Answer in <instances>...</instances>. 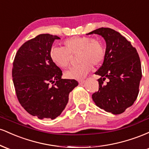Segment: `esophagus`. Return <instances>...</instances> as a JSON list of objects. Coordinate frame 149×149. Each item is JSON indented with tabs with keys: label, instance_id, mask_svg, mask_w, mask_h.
<instances>
[{
	"label": "esophagus",
	"instance_id": "esophagus-1",
	"mask_svg": "<svg viewBox=\"0 0 149 149\" xmlns=\"http://www.w3.org/2000/svg\"><path fill=\"white\" fill-rule=\"evenodd\" d=\"M85 80H78V83H79V84H83V83H84Z\"/></svg>",
	"mask_w": 149,
	"mask_h": 149
}]
</instances>
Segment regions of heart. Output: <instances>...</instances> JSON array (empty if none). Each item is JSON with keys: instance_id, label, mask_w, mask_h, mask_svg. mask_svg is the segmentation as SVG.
I'll list each match as a JSON object with an SVG mask.
<instances>
[{"instance_id": "b5f03b06", "label": "heart", "mask_w": 149, "mask_h": 149, "mask_svg": "<svg viewBox=\"0 0 149 149\" xmlns=\"http://www.w3.org/2000/svg\"><path fill=\"white\" fill-rule=\"evenodd\" d=\"M63 47H54L49 52L51 60L60 68H66L71 55L78 54V66L64 73L71 79H80L91 71L92 66H100L105 58V48L101 40L89 36H75L66 39Z\"/></svg>"}]
</instances>
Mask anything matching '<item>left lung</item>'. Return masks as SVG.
Here are the masks:
<instances>
[{"instance_id":"left-lung-1","label":"left lung","mask_w":149,"mask_h":149,"mask_svg":"<svg viewBox=\"0 0 149 149\" xmlns=\"http://www.w3.org/2000/svg\"><path fill=\"white\" fill-rule=\"evenodd\" d=\"M102 36L107 43L103 64L95 72L99 90L92 95L97 107L118 115L131 107L139 94L142 77L141 61L136 49L124 36L110 28H100L89 34ZM109 79L107 84L103 81Z\"/></svg>"}]
</instances>
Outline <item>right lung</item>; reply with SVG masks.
Here are the masks:
<instances>
[{
    "label": "right lung",
    "mask_w": 149,
    "mask_h": 149,
    "mask_svg": "<svg viewBox=\"0 0 149 149\" xmlns=\"http://www.w3.org/2000/svg\"><path fill=\"white\" fill-rule=\"evenodd\" d=\"M59 39L57 36L40 34L19 47L13 61L12 73L19 102L39 119H54L60 115L69 93L78 85L74 79H62V71L51 60L52 43Z\"/></svg>",
    "instance_id": "right-lung-1"
}]
</instances>
